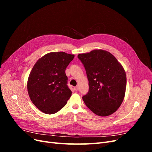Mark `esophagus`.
<instances>
[{"mask_svg": "<svg viewBox=\"0 0 152 152\" xmlns=\"http://www.w3.org/2000/svg\"><path fill=\"white\" fill-rule=\"evenodd\" d=\"M74 90H75V91H79V87H78V86L75 87H74Z\"/></svg>", "mask_w": 152, "mask_h": 152, "instance_id": "1", "label": "esophagus"}]
</instances>
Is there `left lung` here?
Segmentation results:
<instances>
[{
  "label": "left lung",
  "mask_w": 152,
  "mask_h": 152,
  "mask_svg": "<svg viewBox=\"0 0 152 152\" xmlns=\"http://www.w3.org/2000/svg\"><path fill=\"white\" fill-rule=\"evenodd\" d=\"M77 57L84 65L89 80V91L82 97L86 105L99 116L116 112L126 89V75L121 63L103 50H93Z\"/></svg>",
  "instance_id": "left-lung-1"
}]
</instances>
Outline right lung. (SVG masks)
Wrapping results in <instances>:
<instances>
[{"mask_svg":"<svg viewBox=\"0 0 152 152\" xmlns=\"http://www.w3.org/2000/svg\"><path fill=\"white\" fill-rule=\"evenodd\" d=\"M73 58V54L65 52L50 53L39 59L32 68L27 89L31 102L41 112L56 113L70 98L65 70Z\"/></svg>","mask_w":152,"mask_h":152,"instance_id":"obj_1","label":"right lung"}]
</instances>
